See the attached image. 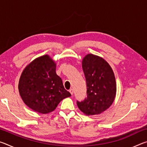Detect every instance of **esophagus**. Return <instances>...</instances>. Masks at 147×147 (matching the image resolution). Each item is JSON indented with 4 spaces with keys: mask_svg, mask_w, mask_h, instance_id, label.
I'll use <instances>...</instances> for the list:
<instances>
[{
    "mask_svg": "<svg viewBox=\"0 0 147 147\" xmlns=\"http://www.w3.org/2000/svg\"><path fill=\"white\" fill-rule=\"evenodd\" d=\"M69 92H70V93L71 94V95H73V93H74L73 89H71L70 90H69Z\"/></svg>",
    "mask_w": 147,
    "mask_h": 147,
    "instance_id": "1",
    "label": "esophagus"
}]
</instances>
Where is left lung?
<instances>
[{"label": "left lung", "mask_w": 147, "mask_h": 147, "mask_svg": "<svg viewBox=\"0 0 147 147\" xmlns=\"http://www.w3.org/2000/svg\"><path fill=\"white\" fill-rule=\"evenodd\" d=\"M87 84V98L77 101V106L87 115H98L109 108L116 95V81L108 62L89 54L82 60Z\"/></svg>", "instance_id": "8db88e82"}]
</instances>
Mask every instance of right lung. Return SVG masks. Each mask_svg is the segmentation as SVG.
Listing matches in <instances>:
<instances>
[{
  "label": "right lung",
  "instance_id": "right-lung-1",
  "mask_svg": "<svg viewBox=\"0 0 147 147\" xmlns=\"http://www.w3.org/2000/svg\"><path fill=\"white\" fill-rule=\"evenodd\" d=\"M55 63L44 55L35 59L24 69L19 82V91L24 104L38 113L54 111L63 98L71 96L56 74Z\"/></svg>",
  "mask_w": 147,
  "mask_h": 147
}]
</instances>
